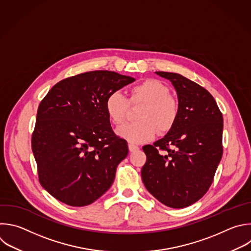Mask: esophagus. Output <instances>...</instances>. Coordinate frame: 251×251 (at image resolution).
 I'll return each mask as SVG.
<instances>
[{"instance_id":"esophagus-1","label":"esophagus","mask_w":251,"mask_h":251,"mask_svg":"<svg viewBox=\"0 0 251 251\" xmlns=\"http://www.w3.org/2000/svg\"><path fill=\"white\" fill-rule=\"evenodd\" d=\"M128 147H129V151H135L139 150V147L136 146V145H133V144H129Z\"/></svg>"}]
</instances>
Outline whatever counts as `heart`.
Here are the masks:
<instances>
[{
	"label": "heart",
	"instance_id": "heart-1",
	"mask_svg": "<svg viewBox=\"0 0 251 251\" xmlns=\"http://www.w3.org/2000/svg\"><path fill=\"white\" fill-rule=\"evenodd\" d=\"M129 103H144L138 110V121L125 124L116 133L129 143L139 144L151 140L157 130L169 132L176 124L179 106L176 100L170 95V88L156 78H147L130 89L128 100L115 92L107 96L104 103L106 114L114 125H121L127 118Z\"/></svg>",
	"mask_w": 251,
	"mask_h": 251
}]
</instances>
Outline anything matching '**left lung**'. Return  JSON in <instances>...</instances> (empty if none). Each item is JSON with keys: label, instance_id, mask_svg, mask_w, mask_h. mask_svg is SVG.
I'll list each match as a JSON object with an SVG mask.
<instances>
[{"label": "left lung", "instance_id": "left-lung-1", "mask_svg": "<svg viewBox=\"0 0 251 251\" xmlns=\"http://www.w3.org/2000/svg\"><path fill=\"white\" fill-rule=\"evenodd\" d=\"M172 81L179 113L162 139L143 150L142 179L163 205L180 209L201 199L210 188L223 155V114L212 95L187 77L155 72Z\"/></svg>", "mask_w": 251, "mask_h": 251}]
</instances>
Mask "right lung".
Returning a JSON list of instances; mask_svg holds the SVG:
<instances>
[{
  "instance_id": "obj_1",
  "label": "right lung",
  "mask_w": 251,
  "mask_h": 251,
  "mask_svg": "<svg viewBox=\"0 0 251 251\" xmlns=\"http://www.w3.org/2000/svg\"><path fill=\"white\" fill-rule=\"evenodd\" d=\"M135 78L93 71L65 78L38 106L31 148L42 187L73 207L88 206L112 185L128 146L111 128L104 103Z\"/></svg>"
}]
</instances>
